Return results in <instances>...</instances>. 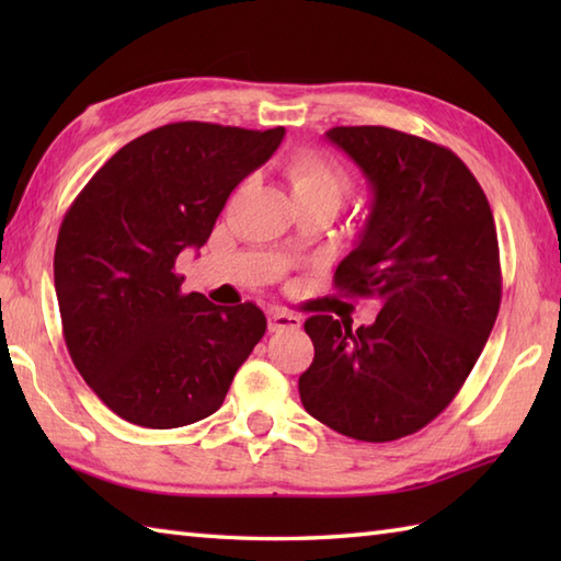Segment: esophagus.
<instances>
[{"instance_id": "1", "label": "esophagus", "mask_w": 561, "mask_h": 561, "mask_svg": "<svg viewBox=\"0 0 561 561\" xmlns=\"http://www.w3.org/2000/svg\"><path fill=\"white\" fill-rule=\"evenodd\" d=\"M267 328L270 332H282V330H299L301 328V318L287 313V311H272L267 316Z\"/></svg>"}]
</instances>
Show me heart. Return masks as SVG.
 Here are the masks:
<instances>
[{
  "mask_svg": "<svg viewBox=\"0 0 561 561\" xmlns=\"http://www.w3.org/2000/svg\"><path fill=\"white\" fill-rule=\"evenodd\" d=\"M284 175L291 185L296 205L340 207L350 190V175L337 161L318 151H296L284 161Z\"/></svg>",
  "mask_w": 561,
  "mask_h": 561,
  "instance_id": "heart-1",
  "label": "heart"
}]
</instances>
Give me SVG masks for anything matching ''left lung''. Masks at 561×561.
Here are the masks:
<instances>
[{
  "instance_id": "1",
  "label": "left lung",
  "mask_w": 561,
  "mask_h": 561,
  "mask_svg": "<svg viewBox=\"0 0 561 561\" xmlns=\"http://www.w3.org/2000/svg\"><path fill=\"white\" fill-rule=\"evenodd\" d=\"M359 165L371 209L335 287L380 304L374 325L311 316L306 412L335 432L386 444L420 432L458 396L502 304L494 217L468 165L390 127L325 133Z\"/></svg>"
}]
</instances>
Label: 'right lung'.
Wrapping results in <instances>:
<instances>
[{
	"instance_id": "right-lung-1",
	"label": "right lung",
	"mask_w": 561,
	"mask_h": 561,
	"mask_svg": "<svg viewBox=\"0 0 561 561\" xmlns=\"http://www.w3.org/2000/svg\"><path fill=\"white\" fill-rule=\"evenodd\" d=\"M284 127L173 123L129 141L71 202L55 291L71 362L108 408L147 428L214 414L267 330L255 304L183 294L175 260L199 250L226 199Z\"/></svg>"
}]
</instances>
